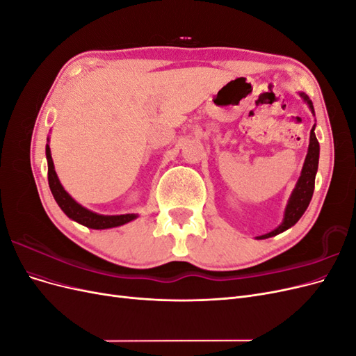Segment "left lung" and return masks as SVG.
<instances>
[{
  "instance_id": "8db88e82",
  "label": "left lung",
  "mask_w": 356,
  "mask_h": 356,
  "mask_svg": "<svg viewBox=\"0 0 356 356\" xmlns=\"http://www.w3.org/2000/svg\"><path fill=\"white\" fill-rule=\"evenodd\" d=\"M301 98H303L309 108L312 110V113L315 114L314 111V104L309 99V96L306 93H300ZM315 126L312 127L310 131V143H309V152L305 160V165L303 169H301V175L298 178L297 186L293 191V195L289 197V202L286 204V209H285V217L282 224L279 225L277 229H275L273 232L263 234V236H258L257 239H267V238H272V236H276L279 233H282L285 230H288L289 227H293V225L301 218V215L305 213V211L307 209L309 203L312 200V196H314V190H315V175H316V170H318V161H319V143L316 139L315 135Z\"/></svg>"
}]
</instances>
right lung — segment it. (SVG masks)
<instances>
[{"mask_svg": "<svg viewBox=\"0 0 356 356\" xmlns=\"http://www.w3.org/2000/svg\"><path fill=\"white\" fill-rule=\"evenodd\" d=\"M46 157H47V165H49V170H47V178H49V187L51 190V195L55 197L56 203L59 204V208L65 212L68 217L74 221H77L89 229H111V227H117V225H123L129 221H132L136 218V213H126V215H99L95 213L89 209L83 208L81 204H79L75 202L68 193L63 190L62 184L58 179V175L55 172V166H53V160H51V154H50V148L49 145H46Z\"/></svg>", "mask_w": 356, "mask_h": 356, "instance_id": "obj_1", "label": "right lung"}]
</instances>
